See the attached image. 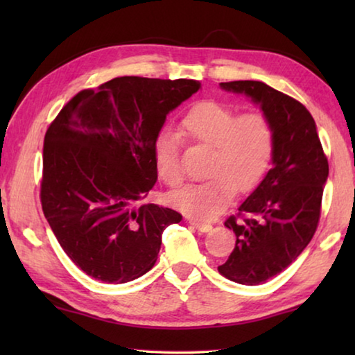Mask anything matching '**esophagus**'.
<instances>
[{
	"label": "esophagus",
	"mask_w": 355,
	"mask_h": 355,
	"mask_svg": "<svg viewBox=\"0 0 355 355\" xmlns=\"http://www.w3.org/2000/svg\"><path fill=\"white\" fill-rule=\"evenodd\" d=\"M189 224L192 227H196L197 230H200V232H209L213 228L211 224H208V222H200V220H196V219H189Z\"/></svg>",
	"instance_id": "34e87169"
}]
</instances>
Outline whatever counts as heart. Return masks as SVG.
<instances>
[{"label":"heart","mask_w":355,"mask_h":355,"mask_svg":"<svg viewBox=\"0 0 355 355\" xmlns=\"http://www.w3.org/2000/svg\"><path fill=\"white\" fill-rule=\"evenodd\" d=\"M192 141L211 147L205 182L191 183L172 194V203L184 214L211 219L232 202L236 189L248 192L261 182L271 166L275 136L261 114L239 116L219 101H200L182 120ZM155 164L167 184L177 186L183 173L178 158V137L163 131L155 141Z\"/></svg>","instance_id":"1"}]
</instances>
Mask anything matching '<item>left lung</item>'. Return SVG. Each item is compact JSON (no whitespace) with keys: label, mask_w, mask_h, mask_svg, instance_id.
Masks as SVG:
<instances>
[{"label":"left lung","mask_w":355,"mask_h":355,"mask_svg":"<svg viewBox=\"0 0 355 355\" xmlns=\"http://www.w3.org/2000/svg\"><path fill=\"white\" fill-rule=\"evenodd\" d=\"M260 106L275 136L272 167L239 205L225 227L235 232V249L218 268L241 285H260L286 269L313 238L321 214L329 163L316 123L302 103L261 81L220 83Z\"/></svg>","instance_id":"left-lung-1"}]
</instances>
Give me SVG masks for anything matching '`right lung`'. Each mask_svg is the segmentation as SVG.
Instances as JSON below:
<instances>
[{"label":"right lung","mask_w":355,"mask_h":355,"mask_svg":"<svg viewBox=\"0 0 355 355\" xmlns=\"http://www.w3.org/2000/svg\"><path fill=\"white\" fill-rule=\"evenodd\" d=\"M202 86L194 80L120 76L76 94L44 141L42 209L65 254L105 284L153 268L167 225L182 214L136 207L158 178L155 141L167 114Z\"/></svg>","instance_id":"obj_1"}]
</instances>
